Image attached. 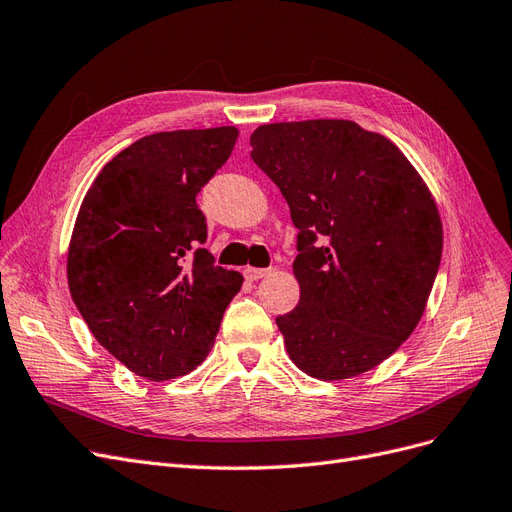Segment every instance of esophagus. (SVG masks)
I'll list each match as a JSON object with an SVG mask.
<instances>
[{
    "label": "esophagus",
    "instance_id": "34e87169",
    "mask_svg": "<svg viewBox=\"0 0 512 512\" xmlns=\"http://www.w3.org/2000/svg\"><path fill=\"white\" fill-rule=\"evenodd\" d=\"M272 272V268H244V278L246 280H259V278H266Z\"/></svg>",
    "mask_w": 512,
    "mask_h": 512
}]
</instances>
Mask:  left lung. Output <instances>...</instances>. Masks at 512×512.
<instances>
[{"instance_id":"left-lung-1","label":"left lung","mask_w":512,"mask_h":512,"mask_svg":"<svg viewBox=\"0 0 512 512\" xmlns=\"http://www.w3.org/2000/svg\"><path fill=\"white\" fill-rule=\"evenodd\" d=\"M251 147L299 230V304L276 318L291 361L318 380L373 369L420 323L439 272L426 183L392 141L350 120L263 124Z\"/></svg>"}]
</instances>
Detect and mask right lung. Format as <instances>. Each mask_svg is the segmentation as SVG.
Segmentation results:
<instances>
[{
	"label": "right lung",
	"mask_w": 512,
	"mask_h": 512,
	"mask_svg": "<svg viewBox=\"0 0 512 512\" xmlns=\"http://www.w3.org/2000/svg\"><path fill=\"white\" fill-rule=\"evenodd\" d=\"M234 126L156 132L105 164L80 206L67 280L97 342L151 382L211 352L242 276L202 249L200 189L232 156Z\"/></svg>",
	"instance_id": "1"
}]
</instances>
